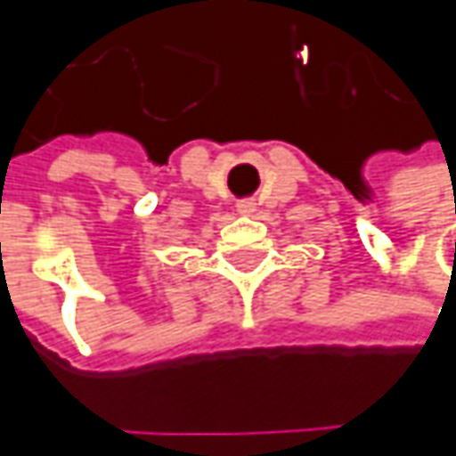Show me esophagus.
<instances>
[{
    "instance_id": "34e87169",
    "label": "esophagus",
    "mask_w": 456,
    "mask_h": 456,
    "mask_svg": "<svg viewBox=\"0 0 456 456\" xmlns=\"http://www.w3.org/2000/svg\"><path fill=\"white\" fill-rule=\"evenodd\" d=\"M236 208H238V213H240V216H251V213L256 210V202L254 200H240Z\"/></svg>"
}]
</instances>
